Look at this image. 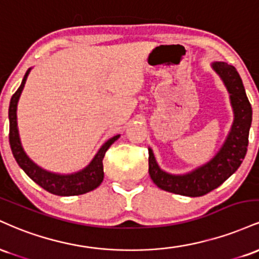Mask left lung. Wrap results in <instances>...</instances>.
I'll list each match as a JSON object with an SVG mask.
<instances>
[{"mask_svg":"<svg viewBox=\"0 0 259 259\" xmlns=\"http://www.w3.org/2000/svg\"><path fill=\"white\" fill-rule=\"evenodd\" d=\"M213 70L221 76L230 95L234 123L224 145L209 162L187 174H169L162 170L151 148H148V173L159 189L177 195L200 197L221 186L241 165L248 146L252 123V107L246 96L239 73L225 62H214Z\"/></svg>","mask_w":259,"mask_h":259,"instance_id":"obj_1","label":"left lung"}]
</instances>
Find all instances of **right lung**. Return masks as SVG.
I'll return each mask as SVG.
<instances>
[{
  "label": "right lung",
  "instance_id": "obj_1",
  "mask_svg": "<svg viewBox=\"0 0 259 259\" xmlns=\"http://www.w3.org/2000/svg\"><path fill=\"white\" fill-rule=\"evenodd\" d=\"M31 68L26 70L24 78H23L22 84L19 89L14 92L10 102V111H8V117H10V145L12 153L19 167L25 171L26 175L34 180L37 185H40L46 191L51 192L53 195L58 196H74V195H82L86 192L92 191L96 187L101 185L103 180V157L111 145L114 141H117L120 135L113 136L108 141L102 145L99 152L91 160L90 164L85 167L82 170L76 171L73 174H56L51 173L49 170H45L41 167H38L36 163H34L29 158L28 154L25 153L24 148L22 146V142L19 139V132H18L17 124V106L19 101L20 94L24 89L26 78L30 73Z\"/></svg>",
  "mask_w": 259,
  "mask_h": 259
}]
</instances>
